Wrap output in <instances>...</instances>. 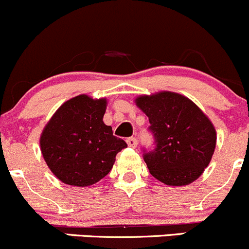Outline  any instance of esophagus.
<instances>
[{
  "label": "esophagus",
  "instance_id": "esophagus-1",
  "mask_svg": "<svg viewBox=\"0 0 249 249\" xmlns=\"http://www.w3.org/2000/svg\"><path fill=\"white\" fill-rule=\"evenodd\" d=\"M126 143L129 147L131 148H136L137 147V140L135 139V137H129V139L126 140Z\"/></svg>",
  "mask_w": 249,
  "mask_h": 249
}]
</instances>
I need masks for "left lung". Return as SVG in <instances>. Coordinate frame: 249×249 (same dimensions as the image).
Instances as JSON below:
<instances>
[{
  "label": "left lung",
  "mask_w": 249,
  "mask_h": 249,
  "mask_svg": "<svg viewBox=\"0 0 249 249\" xmlns=\"http://www.w3.org/2000/svg\"><path fill=\"white\" fill-rule=\"evenodd\" d=\"M136 105L149 119L154 139L152 149L143 148L150 175L167 185H187L199 178L212 159L215 130L193 101L162 91L140 96Z\"/></svg>",
  "instance_id": "1"
}]
</instances>
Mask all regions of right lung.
Segmentation results:
<instances>
[{
    "mask_svg": "<svg viewBox=\"0 0 249 249\" xmlns=\"http://www.w3.org/2000/svg\"><path fill=\"white\" fill-rule=\"evenodd\" d=\"M106 100L79 95L55 112L41 136L50 171L61 182L87 187L107 176L115 155L127 147L104 123Z\"/></svg>",
    "mask_w": 249,
    "mask_h": 249,
    "instance_id": "obj_1",
    "label": "right lung"
}]
</instances>
